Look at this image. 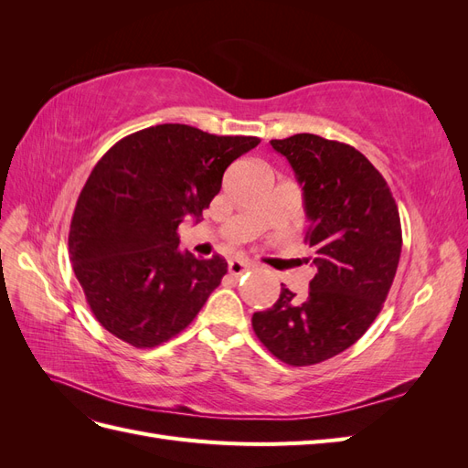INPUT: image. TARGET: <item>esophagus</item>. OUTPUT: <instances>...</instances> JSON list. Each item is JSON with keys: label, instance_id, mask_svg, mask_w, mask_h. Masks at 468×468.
<instances>
[{"label": "esophagus", "instance_id": "obj_1", "mask_svg": "<svg viewBox=\"0 0 468 468\" xmlns=\"http://www.w3.org/2000/svg\"><path fill=\"white\" fill-rule=\"evenodd\" d=\"M250 269H251V263H248V261L232 260V261L229 263V273H230L232 277H239V275H244L246 271H250Z\"/></svg>", "mask_w": 468, "mask_h": 468}]
</instances>
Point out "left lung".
Wrapping results in <instances>:
<instances>
[{
    "mask_svg": "<svg viewBox=\"0 0 468 468\" xmlns=\"http://www.w3.org/2000/svg\"><path fill=\"white\" fill-rule=\"evenodd\" d=\"M271 146L303 186L316 275L304 299L281 285L251 325L277 359L306 367L351 347L378 316L402 251L400 215L385 177L353 146L308 133Z\"/></svg>",
    "mask_w": 468,
    "mask_h": 468,
    "instance_id": "obj_1",
    "label": "left lung"
}]
</instances>
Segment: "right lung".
Returning <instances> with one entry per match:
<instances>
[{"instance_id":"add662e5","label":"right lung","mask_w":468,"mask_h":468,"mask_svg":"<svg viewBox=\"0 0 468 468\" xmlns=\"http://www.w3.org/2000/svg\"><path fill=\"white\" fill-rule=\"evenodd\" d=\"M258 136L155 124L109 148L69 224V260L97 322L138 349L183 332L229 271L218 253L179 251V224L199 220L236 158Z\"/></svg>"}]
</instances>
